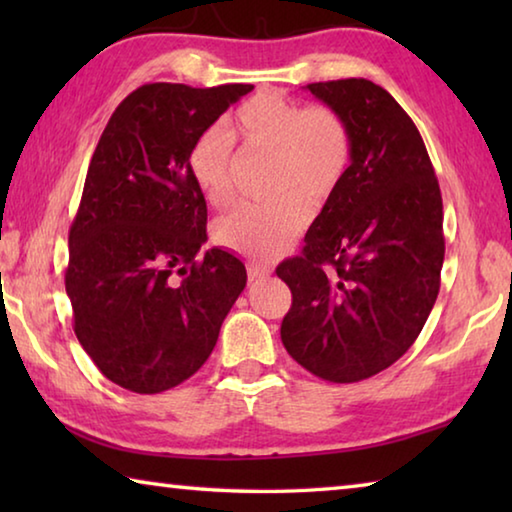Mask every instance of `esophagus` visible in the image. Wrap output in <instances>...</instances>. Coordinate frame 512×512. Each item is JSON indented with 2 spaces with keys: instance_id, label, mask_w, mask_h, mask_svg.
<instances>
[{
  "instance_id": "esophagus-1",
  "label": "esophagus",
  "mask_w": 512,
  "mask_h": 512,
  "mask_svg": "<svg viewBox=\"0 0 512 512\" xmlns=\"http://www.w3.org/2000/svg\"><path fill=\"white\" fill-rule=\"evenodd\" d=\"M268 275H271V271H268V268H264V266H255V264L248 266V280L250 282H262V280H266Z\"/></svg>"
}]
</instances>
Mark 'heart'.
<instances>
[{
	"instance_id": "obj_1",
	"label": "heart",
	"mask_w": 512,
	"mask_h": 512,
	"mask_svg": "<svg viewBox=\"0 0 512 512\" xmlns=\"http://www.w3.org/2000/svg\"><path fill=\"white\" fill-rule=\"evenodd\" d=\"M273 158V205H244L216 223V241L232 253L268 262L289 250L339 192L352 164V133L341 112L305 106L275 92H259L223 121L196 137L189 173L203 198L223 207L235 196V144Z\"/></svg>"
}]
</instances>
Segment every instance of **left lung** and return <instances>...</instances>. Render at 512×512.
<instances>
[{
  "mask_svg": "<svg viewBox=\"0 0 512 512\" xmlns=\"http://www.w3.org/2000/svg\"><path fill=\"white\" fill-rule=\"evenodd\" d=\"M352 133L348 178L277 266L291 289L282 343L334 384L368 379L418 339L440 289L443 196L411 117L366 79L309 83Z\"/></svg>",
  "mask_w": 512,
  "mask_h": 512,
  "instance_id": "8db88e82",
  "label": "left lung"
}]
</instances>
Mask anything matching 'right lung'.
Wrapping results in <instances>:
<instances>
[{"label":"right lung","mask_w":512,"mask_h":512,"mask_svg":"<svg viewBox=\"0 0 512 512\" xmlns=\"http://www.w3.org/2000/svg\"><path fill=\"white\" fill-rule=\"evenodd\" d=\"M250 90L142 85L94 149L69 228L65 289L76 339L126 391L153 395L192 377L246 287L239 257L201 253L207 205L187 160L196 137Z\"/></svg>","instance_id":"right-lung-1"}]
</instances>
